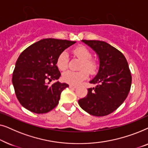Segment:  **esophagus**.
I'll use <instances>...</instances> for the list:
<instances>
[{
    "label": "esophagus",
    "mask_w": 148,
    "mask_h": 148,
    "mask_svg": "<svg viewBox=\"0 0 148 148\" xmlns=\"http://www.w3.org/2000/svg\"><path fill=\"white\" fill-rule=\"evenodd\" d=\"M69 88H76L77 86H73V85H69Z\"/></svg>",
    "instance_id": "esophagus-1"
}]
</instances>
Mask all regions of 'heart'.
<instances>
[{
    "label": "heart",
    "instance_id": "b5f03b06",
    "mask_svg": "<svg viewBox=\"0 0 148 148\" xmlns=\"http://www.w3.org/2000/svg\"><path fill=\"white\" fill-rule=\"evenodd\" d=\"M73 53L77 57L82 60L81 69H85L79 71H67L62 74V79L64 82L71 85H78L82 81L88 77V73H94L96 72L97 65L94 60L90 59L92 54L90 50L84 46H79L75 48ZM69 56L66 51H63L59 54L56 60V65L60 70H65L68 66ZM87 70L86 71V70Z\"/></svg>",
    "mask_w": 148,
    "mask_h": 148
}]
</instances>
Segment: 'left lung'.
I'll use <instances>...</instances> for the list:
<instances>
[{
  "mask_svg": "<svg viewBox=\"0 0 148 148\" xmlns=\"http://www.w3.org/2000/svg\"><path fill=\"white\" fill-rule=\"evenodd\" d=\"M98 54V73L90 82L97 84L89 88L86 97L79 100L81 108L91 115L103 116L119 108L128 96L131 75L125 56L110 44L99 40H82Z\"/></svg>",
  "mask_w": 148,
  "mask_h": 148,
  "instance_id": "left-lung-1",
  "label": "left lung"
}]
</instances>
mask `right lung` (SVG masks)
Returning <instances> with one entry per match:
<instances>
[{"instance_id": "1", "label": "right lung", "mask_w": 148, "mask_h": 148, "mask_svg": "<svg viewBox=\"0 0 148 148\" xmlns=\"http://www.w3.org/2000/svg\"><path fill=\"white\" fill-rule=\"evenodd\" d=\"M75 42L46 38L21 52L15 63L12 83L16 96L24 108L43 114L57 106L62 91L69 85L59 82L51 86L49 84L60 76L56 66L58 56Z\"/></svg>"}]
</instances>
